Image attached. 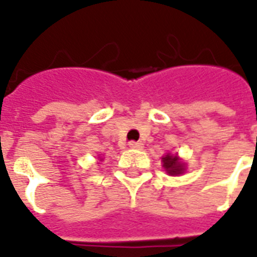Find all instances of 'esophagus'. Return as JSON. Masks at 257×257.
Masks as SVG:
<instances>
[{"instance_id": "obj_1", "label": "esophagus", "mask_w": 257, "mask_h": 257, "mask_svg": "<svg viewBox=\"0 0 257 257\" xmlns=\"http://www.w3.org/2000/svg\"><path fill=\"white\" fill-rule=\"evenodd\" d=\"M128 145H129V148L143 149V143H139V141H131Z\"/></svg>"}]
</instances>
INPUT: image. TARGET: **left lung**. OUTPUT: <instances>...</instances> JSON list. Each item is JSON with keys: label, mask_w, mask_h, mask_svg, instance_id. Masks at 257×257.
<instances>
[{"label": "left lung", "mask_w": 257, "mask_h": 257, "mask_svg": "<svg viewBox=\"0 0 257 257\" xmlns=\"http://www.w3.org/2000/svg\"><path fill=\"white\" fill-rule=\"evenodd\" d=\"M163 167L165 168L167 173L172 176L181 175L185 171V164L180 163L177 156H171V155H167L165 157H163Z\"/></svg>", "instance_id": "8db88e82"}]
</instances>
